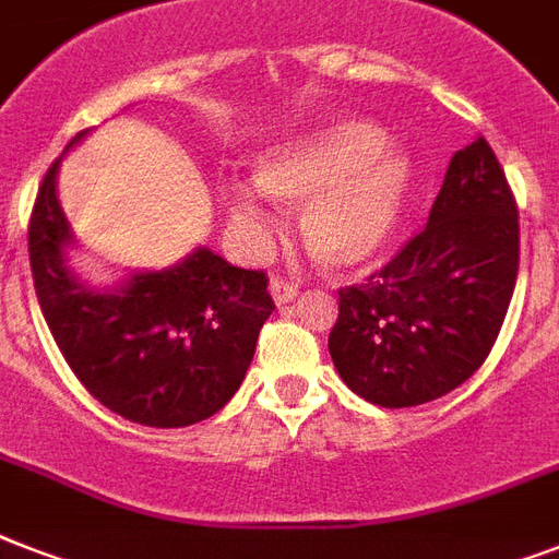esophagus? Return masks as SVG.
Returning a JSON list of instances; mask_svg holds the SVG:
<instances>
[{
    "mask_svg": "<svg viewBox=\"0 0 559 559\" xmlns=\"http://www.w3.org/2000/svg\"><path fill=\"white\" fill-rule=\"evenodd\" d=\"M270 293H272V298H275V305H289V301L298 296V287L293 284V281L272 278L270 281Z\"/></svg>",
    "mask_w": 559,
    "mask_h": 559,
    "instance_id": "1",
    "label": "esophagus"
}]
</instances>
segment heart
Masks as SVG:
<instances>
[{
	"label": "heart",
	"instance_id": "heart-1",
	"mask_svg": "<svg viewBox=\"0 0 559 559\" xmlns=\"http://www.w3.org/2000/svg\"><path fill=\"white\" fill-rule=\"evenodd\" d=\"M380 139L371 121L342 118L254 159V182L263 193L301 205L298 231L324 270H357L382 252L397 228L408 162ZM219 197L235 235L252 249L266 243L270 219L258 191L228 179Z\"/></svg>",
	"mask_w": 559,
	"mask_h": 559
}]
</instances>
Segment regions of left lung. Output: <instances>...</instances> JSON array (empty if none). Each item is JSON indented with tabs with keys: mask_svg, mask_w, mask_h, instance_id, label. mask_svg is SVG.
Masks as SVG:
<instances>
[{
	"mask_svg": "<svg viewBox=\"0 0 559 559\" xmlns=\"http://www.w3.org/2000/svg\"><path fill=\"white\" fill-rule=\"evenodd\" d=\"M520 272V211L478 135L450 159L417 231L368 284L340 289L328 350L354 394L382 408L420 406L481 368Z\"/></svg>",
	"mask_w": 559,
	"mask_h": 559,
	"instance_id": "8db88e82",
	"label": "left lung"
}]
</instances>
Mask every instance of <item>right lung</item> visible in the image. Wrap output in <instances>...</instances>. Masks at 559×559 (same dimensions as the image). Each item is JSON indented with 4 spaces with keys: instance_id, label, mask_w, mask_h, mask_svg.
Here are the masks:
<instances>
[{
    "instance_id": "1",
    "label": "right lung",
    "mask_w": 559,
    "mask_h": 559,
    "mask_svg": "<svg viewBox=\"0 0 559 559\" xmlns=\"http://www.w3.org/2000/svg\"><path fill=\"white\" fill-rule=\"evenodd\" d=\"M57 168L60 159L31 211L28 258L39 310L74 377L109 412L142 426L177 429L219 412L275 310L266 272L231 266L200 246L170 270L92 289L66 263L74 235L57 200Z\"/></svg>"
}]
</instances>
